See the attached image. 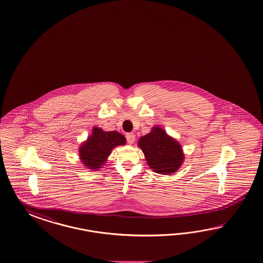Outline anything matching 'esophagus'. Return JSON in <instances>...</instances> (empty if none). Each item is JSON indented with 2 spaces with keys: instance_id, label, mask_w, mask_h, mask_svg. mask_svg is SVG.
I'll use <instances>...</instances> for the list:
<instances>
[{
  "instance_id": "obj_1",
  "label": "esophagus",
  "mask_w": 263,
  "mask_h": 263,
  "mask_svg": "<svg viewBox=\"0 0 263 263\" xmlns=\"http://www.w3.org/2000/svg\"><path fill=\"white\" fill-rule=\"evenodd\" d=\"M135 134L134 133H128L126 134V139H127L128 143L132 144L135 142Z\"/></svg>"
}]
</instances>
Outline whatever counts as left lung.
Here are the masks:
<instances>
[{
    "label": "left lung",
    "instance_id": "8db88e82",
    "mask_svg": "<svg viewBox=\"0 0 263 263\" xmlns=\"http://www.w3.org/2000/svg\"><path fill=\"white\" fill-rule=\"evenodd\" d=\"M138 145L154 173L172 175L182 166L185 156L181 144L158 125L139 139Z\"/></svg>",
    "mask_w": 263,
    "mask_h": 263
}]
</instances>
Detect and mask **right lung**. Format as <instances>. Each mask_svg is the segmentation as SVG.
<instances>
[{
	"label": "right lung",
	"mask_w": 263,
	"mask_h": 263,
	"mask_svg": "<svg viewBox=\"0 0 263 263\" xmlns=\"http://www.w3.org/2000/svg\"><path fill=\"white\" fill-rule=\"evenodd\" d=\"M125 137L117 131H104L100 127L92 128L91 134L79 146V158L91 171H99L105 166L111 151L116 146L124 145Z\"/></svg>",
	"instance_id": "right-lung-1"
}]
</instances>
